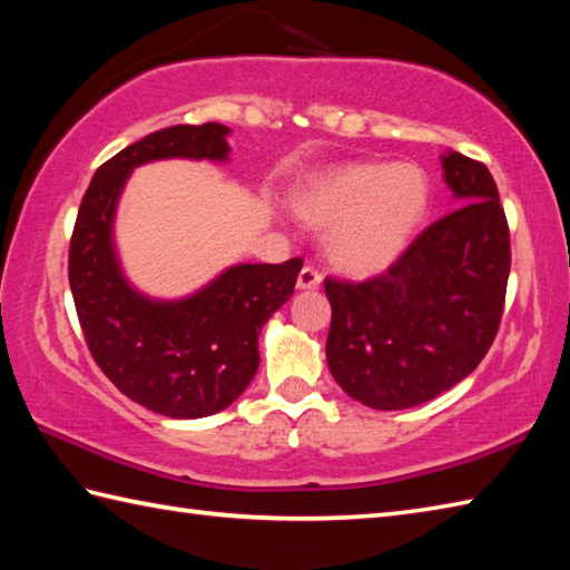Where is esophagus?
I'll use <instances>...</instances> for the list:
<instances>
[{"label":"esophagus","instance_id":"obj_1","mask_svg":"<svg viewBox=\"0 0 570 570\" xmlns=\"http://www.w3.org/2000/svg\"><path fill=\"white\" fill-rule=\"evenodd\" d=\"M323 282V274L316 269V266H304L298 272V288H318Z\"/></svg>","mask_w":570,"mask_h":570}]
</instances>
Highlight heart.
I'll list each match as a JSON object with an SVG mask.
<instances>
[{
  "label": "heart",
  "instance_id": "1",
  "mask_svg": "<svg viewBox=\"0 0 570 570\" xmlns=\"http://www.w3.org/2000/svg\"><path fill=\"white\" fill-rule=\"evenodd\" d=\"M429 178L414 164L337 166L294 193L306 223L328 227L331 259L353 274L382 272L402 257L426 217Z\"/></svg>",
  "mask_w": 570,
  "mask_h": 570
}]
</instances>
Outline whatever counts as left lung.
I'll use <instances>...</instances> for the list:
<instances>
[{
  "label": "left lung",
  "instance_id": "1",
  "mask_svg": "<svg viewBox=\"0 0 570 570\" xmlns=\"http://www.w3.org/2000/svg\"><path fill=\"white\" fill-rule=\"evenodd\" d=\"M443 171L458 208L386 272L365 282L325 278L328 367L372 409H409L451 390L500 331L512 247L498 184L485 164L458 151L443 156Z\"/></svg>",
  "mask_w": 570,
  "mask_h": 570
}]
</instances>
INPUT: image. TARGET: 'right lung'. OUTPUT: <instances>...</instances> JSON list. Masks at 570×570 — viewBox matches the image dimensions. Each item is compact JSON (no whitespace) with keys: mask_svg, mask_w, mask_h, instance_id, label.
<instances>
[{"mask_svg":"<svg viewBox=\"0 0 570 570\" xmlns=\"http://www.w3.org/2000/svg\"><path fill=\"white\" fill-rule=\"evenodd\" d=\"M227 127L176 125L129 144L95 171L72 227L68 282L92 360L119 392L156 414L200 419L229 406L259 367L257 337L294 294L304 259L239 264L200 294L161 304L131 288L112 249V217L129 171L186 156L225 159Z\"/></svg>","mask_w":570,"mask_h":570,"instance_id":"add662e5","label":"right lung"}]
</instances>
